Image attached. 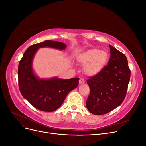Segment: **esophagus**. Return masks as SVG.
I'll return each instance as SVG.
<instances>
[{
	"label": "esophagus",
	"mask_w": 146,
	"mask_h": 146,
	"mask_svg": "<svg viewBox=\"0 0 146 146\" xmlns=\"http://www.w3.org/2000/svg\"><path fill=\"white\" fill-rule=\"evenodd\" d=\"M85 82V80H84V79L82 78H80V80H79V83H80V84H83Z\"/></svg>",
	"instance_id": "obj_1"
}]
</instances>
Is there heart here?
Instances as JSON below:
<instances>
[{"instance_id":"heart-1","label":"heart","mask_w":146,"mask_h":146,"mask_svg":"<svg viewBox=\"0 0 146 146\" xmlns=\"http://www.w3.org/2000/svg\"><path fill=\"white\" fill-rule=\"evenodd\" d=\"M109 58L108 52L98 48H91L78 56V63L85 66V72L89 76H96L107 65Z\"/></svg>"}]
</instances>
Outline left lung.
Here are the masks:
<instances>
[{
    "mask_svg": "<svg viewBox=\"0 0 146 146\" xmlns=\"http://www.w3.org/2000/svg\"><path fill=\"white\" fill-rule=\"evenodd\" d=\"M108 64L96 76L87 80L90 92L86 108L95 115L107 114L124 100L130 78V69L125 55L110 45Z\"/></svg>",
    "mask_w": 146,
    "mask_h": 146,
    "instance_id": "8db88e82",
    "label": "left lung"
}]
</instances>
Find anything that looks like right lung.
<instances>
[{
	"label": "right lung",
	"mask_w": 146,
	"mask_h": 146,
	"mask_svg": "<svg viewBox=\"0 0 146 146\" xmlns=\"http://www.w3.org/2000/svg\"><path fill=\"white\" fill-rule=\"evenodd\" d=\"M50 47L60 50L66 47L63 42L44 41L30 46L25 50L18 66V84L22 96L39 110L52 112L62 105L69 92L78 85L79 78L39 80L32 69V59L39 48Z\"/></svg>",
	"instance_id": "right-lung-1"
}]
</instances>
